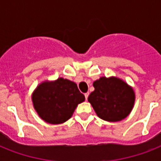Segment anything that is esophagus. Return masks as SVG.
<instances>
[{
    "label": "esophagus",
    "instance_id": "1",
    "mask_svg": "<svg viewBox=\"0 0 161 161\" xmlns=\"http://www.w3.org/2000/svg\"><path fill=\"white\" fill-rule=\"evenodd\" d=\"M88 95H89V93H84V96H85V99L86 100H87V99H88Z\"/></svg>",
    "mask_w": 161,
    "mask_h": 161
}]
</instances>
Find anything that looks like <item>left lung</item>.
I'll return each mask as SVG.
<instances>
[{
	"label": "left lung",
	"mask_w": 161,
	"mask_h": 161,
	"mask_svg": "<svg viewBox=\"0 0 161 161\" xmlns=\"http://www.w3.org/2000/svg\"><path fill=\"white\" fill-rule=\"evenodd\" d=\"M94 91L88 102L98 117L106 121H120L130 114L135 103V93L124 81L102 77L93 83Z\"/></svg>",
	"instance_id": "1"
}]
</instances>
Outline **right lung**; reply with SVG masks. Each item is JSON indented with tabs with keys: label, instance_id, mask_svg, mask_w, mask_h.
<instances>
[{
	"label": "right lung",
	"instance_id": "1",
	"mask_svg": "<svg viewBox=\"0 0 161 161\" xmlns=\"http://www.w3.org/2000/svg\"><path fill=\"white\" fill-rule=\"evenodd\" d=\"M85 97L75 83L60 78L44 82L36 88L32 102L39 116L49 124H62L69 119L78 103Z\"/></svg>",
	"mask_w": 161,
	"mask_h": 161
}]
</instances>
